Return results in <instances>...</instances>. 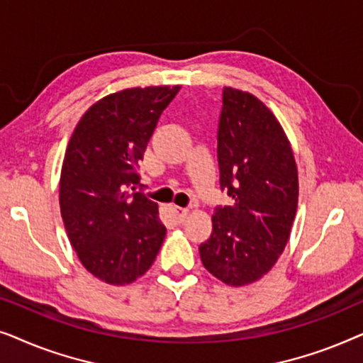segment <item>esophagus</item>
<instances>
[{
  "label": "esophagus",
  "instance_id": "34e87169",
  "mask_svg": "<svg viewBox=\"0 0 363 363\" xmlns=\"http://www.w3.org/2000/svg\"><path fill=\"white\" fill-rule=\"evenodd\" d=\"M173 211H175V218L178 223H183L185 221V218L188 216V208H175Z\"/></svg>",
  "mask_w": 363,
  "mask_h": 363
}]
</instances>
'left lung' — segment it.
I'll return each mask as SVG.
<instances>
[{
  "instance_id": "left-lung-1",
  "label": "left lung",
  "mask_w": 363,
  "mask_h": 363,
  "mask_svg": "<svg viewBox=\"0 0 363 363\" xmlns=\"http://www.w3.org/2000/svg\"><path fill=\"white\" fill-rule=\"evenodd\" d=\"M218 163L233 205L216 206L210 240L200 245L201 262L226 284H251L284 251L299 196L291 143L252 94L223 89Z\"/></svg>"
}]
</instances>
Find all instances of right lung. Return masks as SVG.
Returning <instances> with one entry per match:
<instances>
[{
  "instance_id": "add662e5",
  "label": "right lung",
  "mask_w": 363,
  "mask_h": 363,
  "mask_svg": "<svg viewBox=\"0 0 363 363\" xmlns=\"http://www.w3.org/2000/svg\"><path fill=\"white\" fill-rule=\"evenodd\" d=\"M178 91L111 94L84 113L69 140L59 185L62 221L82 266L107 284H130L145 274L165 240L158 205L135 191L137 168Z\"/></svg>"
}]
</instances>
